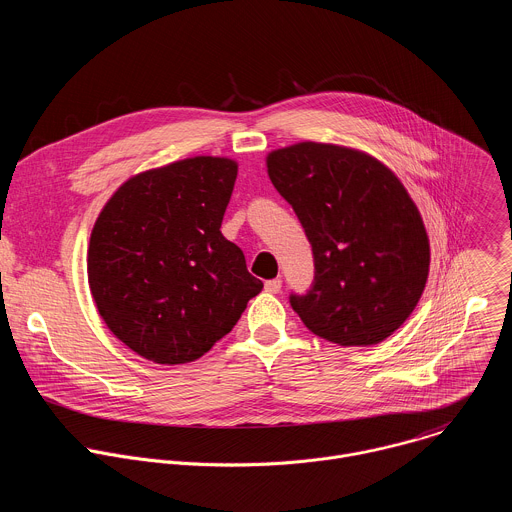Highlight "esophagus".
<instances>
[{"instance_id":"esophagus-1","label":"esophagus","mask_w":512,"mask_h":512,"mask_svg":"<svg viewBox=\"0 0 512 512\" xmlns=\"http://www.w3.org/2000/svg\"><path fill=\"white\" fill-rule=\"evenodd\" d=\"M265 291H269V293H279V291H281V279H269V281H265Z\"/></svg>"}]
</instances>
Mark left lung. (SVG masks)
<instances>
[{
	"mask_svg": "<svg viewBox=\"0 0 512 512\" xmlns=\"http://www.w3.org/2000/svg\"><path fill=\"white\" fill-rule=\"evenodd\" d=\"M269 179L295 211L313 253V281L293 311L337 346H374L414 311L430 245L404 185L376 158L299 142L267 156Z\"/></svg>",
	"mask_w": 512,
	"mask_h": 512,
	"instance_id": "left-lung-1",
	"label": "left lung"
}]
</instances>
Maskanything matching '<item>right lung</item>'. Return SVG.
I'll return each instance as SVG.
<instances>
[{"label":"right lung","mask_w":512,"mask_h":512,"mask_svg":"<svg viewBox=\"0 0 512 512\" xmlns=\"http://www.w3.org/2000/svg\"><path fill=\"white\" fill-rule=\"evenodd\" d=\"M229 158L195 156L126 181L102 209L88 283L108 329L156 364H187L225 337L263 283L221 223Z\"/></svg>","instance_id":"add662e5"}]
</instances>
